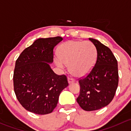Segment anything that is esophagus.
<instances>
[{
  "label": "esophagus",
  "mask_w": 131,
  "mask_h": 131,
  "mask_svg": "<svg viewBox=\"0 0 131 131\" xmlns=\"http://www.w3.org/2000/svg\"><path fill=\"white\" fill-rule=\"evenodd\" d=\"M68 82L69 84H71V83H72L74 82V79H72V78H70V77H68Z\"/></svg>",
  "instance_id": "34e87169"
}]
</instances>
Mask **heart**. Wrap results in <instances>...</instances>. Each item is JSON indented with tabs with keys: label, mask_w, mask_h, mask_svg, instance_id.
I'll list each match as a JSON object with an SVG mask.
<instances>
[{
	"label": "heart",
	"mask_w": 131,
	"mask_h": 131,
	"mask_svg": "<svg viewBox=\"0 0 131 131\" xmlns=\"http://www.w3.org/2000/svg\"><path fill=\"white\" fill-rule=\"evenodd\" d=\"M59 59L56 63L64 69L69 65V70L76 77L84 76L93 68L97 58V50L93 43L86 41H68L59 47Z\"/></svg>",
	"instance_id": "obj_1"
}]
</instances>
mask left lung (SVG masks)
<instances>
[{"instance_id":"1","label":"left lung","mask_w":131,"mask_h":131,"mask_svg":"<svg viewBox=\"0 0 131 131\" xmlns=\"http://www.w3.org/2000/svg\"><path fill=\"white\" fill-rule=\"evenodd\" d=\"M89 40L97 50L93 68L78 79L80 93L76 100L86 111H93L109 104L115 96L118 83L117 60L110 48L93 38Z\"/></svg>"}]
</instances>
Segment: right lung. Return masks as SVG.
<instances>
[{"label":"right lung","mask_w":131,"mask_h":131,"mask_svg":"<svg viewBox=\"0 0 131 131\" xmlns=\"http://www.w3.org/2000/svg\"><path fill=\"white\" fill-rule=\"evenodd\" d=\"M63 38H38L25 48L16 61L13 82L16 98L28 111L38 115L52 112L61 91L69 85L66 75H57L48 63L53 49Z\"/></svg>","instance_id":"obj_1"}]
</instances>
